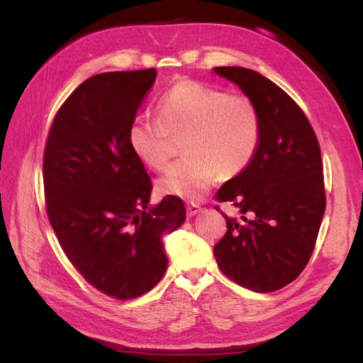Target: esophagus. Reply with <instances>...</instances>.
Returning a JSON list of instances; mask_svg holds the SVG:
<instances>
[{
  "instance_id": "obj_1",
  "label": "esophagus",
  "mask_w": 363,
  "mask_h": 363,
  "mask_svg": "<svg viewBox=\"0 0 363 363\" xmlns=\"http://www.w3.org/2000/svg\"><path fill=\"white\" fill-rule=\"evenodd\" d=\"M186 208H188V215H189V216H195L196 213L201 212V207H200L199 204H194V203L186 206Z\"/></svg>"
}]
</instances>
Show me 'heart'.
<instances>
[{"label":"heart","instance_id":"b5f03b06","mask_svg":"<svg viewBox=\"0 0 363 363\" xmlns=\"http://www.w3.org/2000/svg\"><path fill=\"white\" fill-rule=\"evenodd\" d=\"M157 118L138 115L127 140L147 168L162 171L172 155V139L184 136V159L157 180L164 195L199 201L216 183L219 172L232 179L244 172L260 144V116L245 95L218 87L180 82L157 100Z\"/></svg>","mask_w":363,"mask_h":363}]
</instances>
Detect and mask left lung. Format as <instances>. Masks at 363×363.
<instances>
[{
	"instance_id": "1",
	"label": "left lung",
	"mask_w": 363,
	"mask_h": 363,
	"mask_svg": "<svg viewBox=\"0 0 363 363\" xmlns=\"http://www.w3.org/2000/svg\"><path fill=\"white\" fill-rule=\"evenodd\" d=\"M213 72L235 83L260 116L255 159L216 192L242 216L223 213L227 233L213 255L239 286L272 292L298 277L312 256L325 211L321 150L301 108L276 83L239 67Z\"/></svg>"
}]
</instances>
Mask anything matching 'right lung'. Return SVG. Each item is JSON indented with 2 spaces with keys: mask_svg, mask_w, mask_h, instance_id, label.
I'll return each instance as SVG.
<instances>
[{
  "mask_svg": "<svg viewBox=\"0 0 363 363\" xmlns=\"http://www.w3.org/2000/svg\"><path fill=\"white\" fill-rule=\"evenodd\" d=\"M156 69L103 72L83 82L52 121L43 156L47 212L86 281L118 300L151 291L168 268L163 235L186 219L168 195L150 204L151 180L127 130Z\"/></svg>",
  "mask_w": 363,
  "mask_h": 363,
  "instance_id": "add662e5",
  "label": "right lung"
}]
</instances>
